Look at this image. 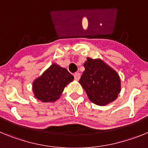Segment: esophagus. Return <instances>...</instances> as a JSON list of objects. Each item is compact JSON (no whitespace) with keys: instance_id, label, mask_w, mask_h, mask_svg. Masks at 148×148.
Here are the masks:
<instances>
[{"instance_id":"obj_1","label":"esophagus","mask_w":148,"mask_h":148,"mask_svg":"<svg viewBox=\"0 0 148 148\" xmlns=\"http://www.w3.org/2000/svg\"><path fill=\"white\" fill-rule=\"evenodd\" d=\"M80 78H81V74H80V73H75V75H74V78H75V80L78 81V80H79V79H80Z\"/></svg>"}]
</instances>
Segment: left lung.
<instances>
[{"label": "left lung", "mask_w": 148, "mask_h": 148, "mask_svg": "<svg viewBox=\"0 0 148 148\" xmlns=\"http://www.w3.org/2000/svg\"><path fill=\"white\" fill-rule=\"evenodd\" d=\"M79 83L92 103L104 106L118 98L121 90L118 73L101 58H87Z\"/></svg>", "instance_id": "1"}]
</instances>
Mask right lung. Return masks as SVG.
Here are the masks:
<instances>
[{"label": "right lung", "mask_w": 148, "mask_h": 148, "mask_svg": "<svg viewBox=\"0 0 148 148\" xmlns=\"http://www.w3.org/2000/svg\"><path fill=\"white\" fill-rule=\"evenodd\" d=\"M73 79V75L66 69L53 63L33 81L32 92L35 97L42 102H55Z\"/></svg>", "instance_id": "right-lung-1"}]
</instances>
